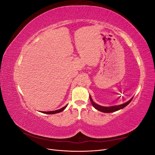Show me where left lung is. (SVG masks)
Returning a JSON list of instances; mask_svg holds the SVG:
<instances>
[{
  "instance_id": "left-lung-1",
  "label": "left lung",
  "mask_w": 155,
  "mask_h": 155,
  "mask_svg": "<svg viewBox=\"0 0 155 155\" xmlns=\"http://www.w3.org/2000/svg\"><path fill=\"white\" fill-rule=\"evenodd\" d=\"M132 100H133V98H132V99H130L129 101H128L127 102H126V103H125V104H121L120 105L112 106V107H103V106H101V105H99L95 104V103L92 101L91 97H90V100L91 101V104L93 105V107H94L96 109L100 110L101 112H105V113H109V112H115V111H117V110H118L120 109H123V108H124L127 105L129 104V103L131 101H132Z\"/></svg>"
}]
</instances>
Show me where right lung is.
Instances as JSON below:
<instances>
[{"mask_svg": "<svg viewBox=\"0 0 155 155\" xmlns=\"http://www.w3.org/2000/svg\"><path fill=\"white\" fill-rule=\"evenodd\" d=\"M67 107V105H65L64 107H63V108H61V109H60L59 110H54V111H48V112H42L43 113H45V114H56V113H59V112H62L63 110H64L65 109V108H66Z\"/></svg>", "mask_w": 155, "mask_h": 155, "instance_id": "add662e5", "label": "right lung"}]
</instances>
